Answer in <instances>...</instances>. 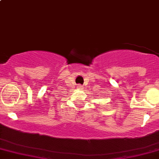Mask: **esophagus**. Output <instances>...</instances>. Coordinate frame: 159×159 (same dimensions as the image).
Here are the masks:
<instances>
[{"mask_svg": "<svg viewBox=\"0 0 159 159\" xmlns=\"http://www.w3.org/2000/svg\"><path fill=\"white\" fill-rule=\"evenodd\" d=\"M78 89H83V86L82 85H78Z\"/></svg>", "mask_w": 159, "mask_h": 159, "instance_id": "esophagus-1", "label": "esophagus"}]
</instances>
